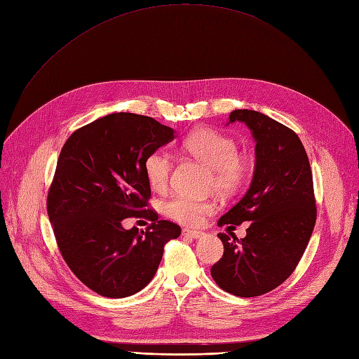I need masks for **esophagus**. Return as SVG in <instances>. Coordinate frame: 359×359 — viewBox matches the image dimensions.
I'll return each mask as SVG.
<instances>
[{
  "mask_svg": "<svg viewBox=\"0 0 359 359\" xmlns=\"http://www.w3.org/2000/svg\"><path fill=\"white\" fill-rule=\"evenodd\" d=\"M182 235H183V236L194 238V239H199V238L204 236V231H199V230H191V229H183V230H182Z\"/></svg>",
  "mask_w": 359,
  "mask_h": 359,
  "instance_id": "34e87169",
  "label": "esophagus"
}]
</instances>
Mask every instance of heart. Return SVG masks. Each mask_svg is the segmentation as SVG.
I'll use <instances>...</instances> for the list:
<instances>
[{
    "label": "heart",
    "instance_id": "b5f03b06",
    "mask_svg": "<svg viewBox=\"0 0 359 359\" xmlns=\"http://www.w3.org/2000/svg\"><path fill=\"white\" fill-rule=\"evenodd\" d=\"M183 151L192 158L210 168V186L218 194L230 195L236 192L251 171L252 161L248 154L236 151V142L231 136L214 129H196L184 137ZM170 155L164 151L151 152L144 171L151 188L164 191L171 175ZM214 204L208 199H194L188 196H175L164 204V212L182 224H198L202 217L211 214Z\"/></svg>",
    "mask_w": 359,
    "mask_h": 359
}]
</instances>
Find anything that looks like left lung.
<instances>
[{
    "mask_svg": "<svg viewBox=\"0 0 359 359\" xmlns=\"http://www.w3.org/2000/svg\"><path fill=\"white\" fill-rule=\"evenodd\" d=\"M243 121L257 141L251 186L218 226L251 222L246 236L218 233L224 254L211 267L223 290L252 298L267 293L294 271L317 220L313 171L305 148L292 129L254 110H235L230 123Z\"/></svg>",
    "mask_w": 359,
    "mask_h": 359,
    "instance_id": "left-lung-1",
    "label": "left lung"
}]
</instances>
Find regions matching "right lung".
Segmentation results:
<instances>
[{
  "label": "right lung",
  "mask_w": 359,
  "mask_h": 359,
  "mask_svg": "<svg viewBox=\"0 0 359 359\" xmlns=\"http://www.w3.org/2000/svg\"><path fill=\"white\" fill-rule=\"evenodd\" d=\"M173 137L152 117L114 113L74 130L60 152L46 211L61 257L101 296L126 298L144 289L165 243L180 236V226L149 208L144 171L148 155ZM129 216L153 223L141 233L124 231L121 222Z\"/></svg>",
  "instance_id": "right-lung-1"
}]
</instances>
